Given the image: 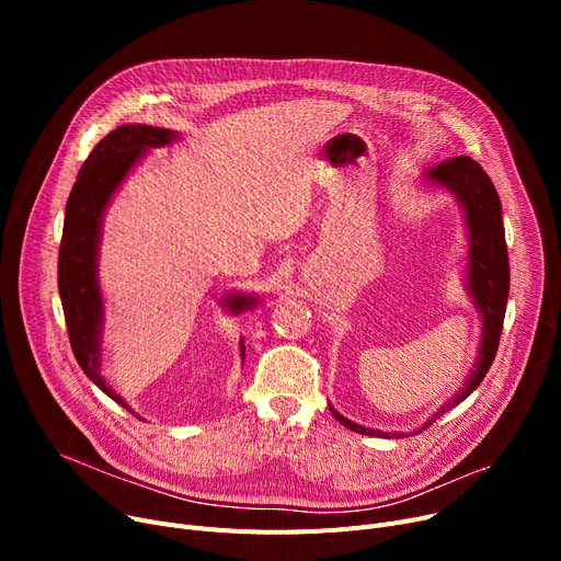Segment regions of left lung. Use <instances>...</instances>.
Segmentation results:
<instances>
[{
    "mask_svg": "<svg viewBox=\"0 0 561 561\" xmlns=\"http://www.w3.org/2000/svg\"><path fill=\"white\" fill-rule=\"evenodd\" d=\"M432 182L446 186L457 195L463 206L466 225H468V288L473 293V300L482 313V345L476 368L466 377L463 387L440 407L436 414L421 427L427 430L436 419L446 414L448 409L463 402L473 393L484 375L489 373L497 343L500 332H503V320L507 309L510 296V259H507V243H505V227H503V211H500V197L495 193L493 182L489 174L482 170L478 161L470 157H455L444 163H438L427 172ZM332 416L352 432H359L366 436H404V434H387L379 430H370L357 425L341 416L334 407H330ZM419 430V432H421Z\"/></svg>",
    "mask_w": 561,
    "mask_h": 561,
    "instance_id": "1",
    "label": "left lung"
}]
</instances>
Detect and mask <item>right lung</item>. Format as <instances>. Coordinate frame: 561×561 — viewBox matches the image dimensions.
Returning a JSON list of instances; mask_svg holds the SVG:
<instances>
[{"label": "right lung", "instance_id": "obj_1", "mask_svg": "<svg viewBox=\"0 0 561 561\" xmlns=\"http://www.w3.org/2000/svg\"><path fill=\"white\" fill-rule=\"evenodd\" d=\"M176 134L150 125H123L104 136L81 165L66 204L61 250H58V293L75 359L88 379L98 385L117 404L127 402L115 396L100 373V332H102V293L98 284V243L100 225L113 191L121 186L134 163L150 147L168 145ZM231 311H243L254 298L239 296L225 300ZM245 345L241 343V352ZM131 411V409H129Z\"/></svg>", "mask_w": 561, "mask_h": 561}]
</instances>
